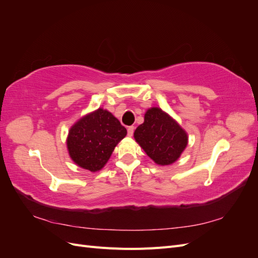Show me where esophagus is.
<instances>
[{
	"instance_id": "34e87169",
	"label": "esophagus",
	"mask_w": 258,
	"mask_h": 258,
	"mask_svg": "<svg viewBox=\"0 0 258 258\" xmlns=\"http://www.w3.org/2000/svg\"><path fill=\"white\" fill-rule=\"evenodd\" d=\"M127 132H128V136H129V137H132V136H134V132H135V127H134V126L128 127Z\"/></svg>"
}]
</instances>
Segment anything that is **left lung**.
Instances as JSON below:
<instances>
[{"label": "left lung", "mask_w": 258, "mask_h": 258, "mask_svg": "<svg viewBox=\"0 0 258 258\" xmlns=\"http://www.w3.org/2000/svg\"><path fill=\"white\" fill-rule=\"evenodd\" d=\"M136 141L158 165L173 163L187 145L186 132L158 107L148 110L135 131Z\"/></svg>", "instance_id": "1"}]
</instances>
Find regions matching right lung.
Here are the masks:
<instances>
[{"label": "right lung", "mask_w": 258, "mask_h": 258, "mask_svg": "<svg viewBox=\"0 0 258 258\" xmlns=\"http://www.w3.org/2000/svg\"><path fill=\"white\" fill-rule=\"evenodd\" d=\"M127 130L110 112L99 108L77 121L69 132L68 150L80 167L96 172L110 159Z\"/></svg>", "instance_id": "1"}]
</instances>
